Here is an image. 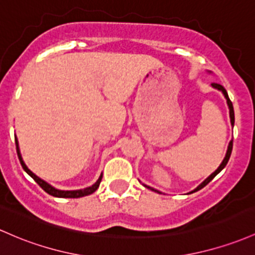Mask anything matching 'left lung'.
Wrapping results in <instances>:
<instances>
[{
  "instance_id": "left-lung-1",
  "label": "left lung",
  "mask_w": 255,
  "mask_h": 255,
  "mask_svg": "<svg viewBox=\"0 0 255 255\" xmlns=\"http://www.w3.org/2000/svg\"><path fill=\"white\" fill-rule=\"evenodd\" d=\"M209 74H211V71H208ZM212 87H213V88H215V89H218V91H220L223 93V96L225 97V99H226V103H228V106H229V114H230V122H231V126L232 127H234V125H235V113H234V106H232V103H231V100L229 99V96H228V92H226V89L224 88V87L222 86V85H218V83H212ZM231 151H232V140H230V142H229V146H228V150H226V155H225V157H224V159H223V162L222 163H220V166L218 167L217 169L214 170L213 173H212L211 175H209L208 178L206 179L205 181H202V183L200 184V185H198L197 187H196L195 190H192L191 192H189V194H192V192H195V191H198V190H201L202 189V187H205L207 184L209 183V181L212 180V179H213L215 175L218 174V173H220L222 172V170L224 169V167L226 166V163H228L229 162V158H230V156H231ZM142 185H144L145 187H147V189H150V190H152V191H155V192H159L158 190H156V189H153V187H150V186H147V185H145V184H142ZM159 194H161V192H159Z\"/></svg>"
}]
</instances>
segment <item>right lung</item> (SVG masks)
Returning <instances> with one entry per match:
<instances>
[{"label":"right lung","mask_w":255,"mask_h":255,"mask_svg":"<svg viewBox=\"0 0 255 255\" xmlns=\"http://www.w3.org/2000/svg\"><path fill=\"white\" fill-rule=\"evenodd\" d=\"M15 145H16V152H18L19 161H20V164H21V167H23V169L33 179V180L36 181V183L38 184V185L42 187V189L44 190V191L47 192V194L54 196V197H60V198H78V197H83V196H88V195L93 194L94 191H97V189L100 185V181H102V178H103V173L100 174L99 179H98L93 185L89 186V187H86V189H81V190H58V189H55L54 186H52L50 184L47 183V181H44L43 179L37 177L35 173H32L31 170L27 168V166L25 164L23 157H21L20 149H19V142H18V139H16V136H15Z\"/></svg>","instance_id":"right-lung-1"}]
</instances>
